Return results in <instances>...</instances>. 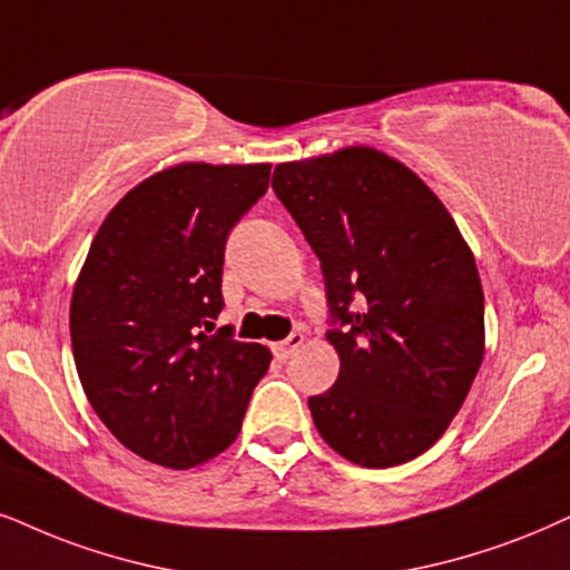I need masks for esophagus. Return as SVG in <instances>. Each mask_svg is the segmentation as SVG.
I'll list each match as a JSON object with an SVG mask.
<instances>
[{"instance_id": "esophagus-1", "label": "esophagus", "mask_w": 570, "mask_h": 570, "mask_svg": "<svg viewBox=\"0 0 570 570\" xmlns=\"http://www.w3.org/2000/svg\"><path fill=\"white\" fill-rule=\"evenodd\" d=\"M302 344H305V331H292L284 342L273 344V355H276L278 360H286V357H292L294 352L302 347Z\"/></svg>"}]
</instances>
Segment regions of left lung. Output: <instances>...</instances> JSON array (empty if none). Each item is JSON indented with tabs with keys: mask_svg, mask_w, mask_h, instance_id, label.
Returning <instances> with one entry per match:
<instances>
[{
	"mask_svg": "<svg viewBox=\"0 0 570 570\" xmlns=\"http://www.w3.org/2000/svg\"><path fill=\"white\" fill-rule=\"evenodd\" d=\"M273 191L321 261L338 379L309 397L331 450L392 468L429 450L484 360L473 252L434 191L386 153L281 163Z\"/></svg>",
	"mask_w": 570,
	"mask_h": 570,
	"instance_id": "1",
	"label": "left lung"
}]
</instances>
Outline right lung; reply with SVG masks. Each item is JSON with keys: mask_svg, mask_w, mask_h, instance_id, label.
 Segmentation results:
<instances>
[{"mask_svg": "<svg viewBox=\"0 0 570 570\" xmlns=\"http://www.w3.org/2000/svg\"><path fill=\"white\" fill-rule=\"evenodd\" d=\"M268 181V163L155 173L112 207L78 273V379L99 421L149 463L186 471L226 450L268 371V347L213 331L226 239Z\"/></svg>", "mask_w": 570, "mask_h": 570, "instance_id": "right-lung-1", "label": "right lung"}]
</instances>
